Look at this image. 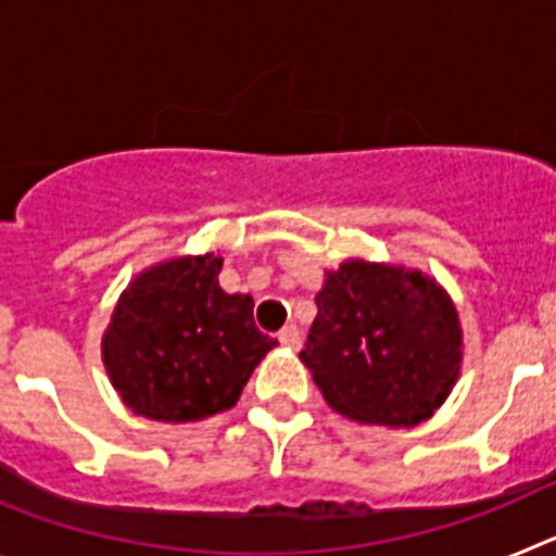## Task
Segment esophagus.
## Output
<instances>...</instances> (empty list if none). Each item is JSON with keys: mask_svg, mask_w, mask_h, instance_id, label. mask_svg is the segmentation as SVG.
I'll return each instance as SVG.
<instances>
[{"mask_svg": "<svg viewBox=\"0 0 556 556\" xmlns=\"http://www.w3.org/2000/svg\"><path fill=\"white\" fill-rule=\"evenodd\" d=\"M278 342H281L283 348H289V351H298V348H301V328L283 326L281 331H278Z\"/></svg>", "mask_w": 556, "mask_h": 556, "instance_id": "esophagus-1", "label": "esophagus"}]
</instances>
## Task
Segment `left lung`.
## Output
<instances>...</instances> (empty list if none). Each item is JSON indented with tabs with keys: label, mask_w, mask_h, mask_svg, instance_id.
<instances>
[{
	"label": "left lung",
	"mask_w": 556,
	"mask_h": 556,
	"mask_svg": "<svg viewBox=\"0 0 556 556\" xmlns=\"http://www.w3.org/2000/svg\"><path fill=\"white\" fill-rule=\"evenodd\" d=\"M303 365L333 412L376 426H417L445 401L459 372L454 303L431 278L348 262L314 298Z\"/></svg>",
	"instance_id": "8db88e82"
}]
</instances>
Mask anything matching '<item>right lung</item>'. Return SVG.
<instances>
[{"mask_svg":"<svg viewBox=\"0 0 556 556\" xmlns=\"http://www.w3.org/2000/svg\"><path fill=\"white\" fill-rule=\"evenodd\" d=\"M219 255H189L147 269L122 294L102 353L136 415L186 424L230 409L275 348L255 328L253 298L219 289Z\"/></svg>","mask_w":556,"mask_h":556,"instance_id":"add662e5","label":"right lung"}]
</instances>
